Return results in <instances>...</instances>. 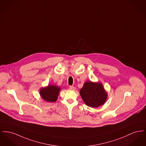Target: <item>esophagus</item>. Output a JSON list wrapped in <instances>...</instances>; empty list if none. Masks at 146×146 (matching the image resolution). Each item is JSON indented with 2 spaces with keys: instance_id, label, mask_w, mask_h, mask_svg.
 <instances>
[{
  "instance_id": "esophagus-1",
  "label": "esophagus",
  "mask_w": 146,
  "mask_h": 146,
  "mask_svg": "<svg viewBox=\"0 0 146 146\" xmlns=\"http://www.w3.org/2000/svg\"><path fill=\"white\" fill-rule=\"evenodd\" d=\"M69 89L72 90H74L76 89V88L74 86H69Z\"/></svg>"
}]
</instances>
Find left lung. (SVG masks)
Wrapping results in <instances>:
<instances>
[{
    "mask_svg": "<svg viewBox=\"0 0 146 146\" xmlns=\"http://www.w3.org/2000/svg\"><path fill=\"white\" fill-rule=\"evenodd\" d=\"M80 94L86 105L97 108L103 105L107 99V93L101 83L87 82L80 91Z\"/></svg>",
    "mask_w": 146,
    "mask_h": 146,
    "instance_id": "8db88e82",
    "label": "left lung"
}]
</instances>
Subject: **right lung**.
<instances>
[{
    "label": "right lung",
    "instance_id": "obj_1",
    "mask_svg": "<svg viewBox=\"0 0 146 146\" xmlns=\"http://www.w3.org/2000/svg\"><path fill=\"white\" fill-rule=\"evenodd\" d=\"M60 88L56 86H48L40 90L42 98L48 102H54L57 100Z\"/></svg>",
    "mask_w": 146,
    "mask_h": 146
}]
</instances>
